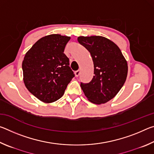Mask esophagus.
<instances>
[{
  "instance_id": "obj_1",
  "label": "esophagus",
  "mask_w": 154,
  "mask_h": 154,
  "mask_svg": "<svg viewBox=\"0 0 154 154\" xmlns=\"http://www.w3.org/2000/svg\"><path fill=\"white\" fill-rule=\"evenodd\" d=\"M80 73H81V71H80V70H78V71H75V77H78V76H79V75H80Z\"/></svg>"
}]
</instances>
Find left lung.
Wrapping results in <instances>:
<instances>
[{"label":"left lung","mask_w":154,"mask_h":154,"mask_svg":"<svg viewBox=\"0 0 154 154\" xmlns=\"http://www.w3.org/2000/svg\"><path fill=\"white\" fill-rule=\"evenodd\" d=\"M77 41L92 56L94 77L81 88L88 100L96 105L107 103L121 90L126 80L128 64L119 47L102 36H79Z\"/></svg>","instance_id":"1"}]
</instances>
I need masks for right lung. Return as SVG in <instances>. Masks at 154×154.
<instances>
[{
    "label": "right lung",
    "mask_w": 154,
    "mask_h": 154,
    "mask_svg": "<svg viewBox=\"0 0 154 154\" xmlns=\"http://www.w3.org/2000/svg\"><path fill=\"white\" fill-rule=\"evenodd\" d=\"M70 36L53 34L34 44L22 62L23 80L28 90L45 103L58 100L75 75L64 54Z\"/></svg>",
    "instance_id": "add662e5"
}]
</instances>
